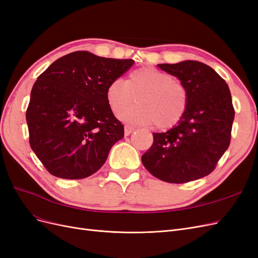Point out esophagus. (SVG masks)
I'll return each instance as SVG.
<instances>
[{"label": "esophagus", "mask_w": 258, "mask_h": 258, "mask_svg": "<svg viewBox=\"0 0 258 258\" xmlns=\"http://www.w3.org/2000/svg\"><path fill=\"white\" fill-rule=\"evenodd\" d=\"M134 130H135L134 127L129 126V124H126V126H124V136H129L130 134L134 132Z\"/></svg>", "instance_id": "esophagus-1"}]
</instances>
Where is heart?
Here are the masks:
<instances>
[{
  "label": "heart",
  "instance_id": "heart-1",
  "mask_svg": "<svg viewBox=\"0 0 258 258\" xmlns=\"http://www.w3.org/2000/svg\"><path fill=\"white\" fill-rule=\"evenodd\" d=\"M136 97L137 103L124 109L119 118L130 124H153L169 129L182 119L188 103L185 86L169 73L153 67L131 71L126 82L119 79L108 83L105 100L110 110L117 114Z\"/></svg>",
  "mask_w": 258,
  "mask_h": 258
}]
</instances>
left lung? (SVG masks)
Returning <instances> with one entry per match:
<instances>
[{"mask_svg":"<svg viewBox=\"0 0 258 258\" xmlns=\"http://www.w3.org/2000/svg\"><path fill=\"white\" fill-rule=\"evenodd\" d=\"M158 67L176 76L188 93V103L177 124L161 134L142 163L163 182L187 183L207 176L230 144L235 110L228 85L214 70L199 61L186 60Z\"/></svg>","mask_w":258,"mask_h":258,"instance_id":"obj_1","label":"left lung"}]
</instances>
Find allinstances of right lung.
<instances>
[{
  "mask_svg": "<svg viewBox=\"0 0 258 258\" xmlns=\"http://www.w3.org/2000/svg\"><path fill=\"white\" fill-rule=\"evenodd\" d=\"M134 63L80 50L57 59L37 77L26 113L29 142L50 174L81 179L104 165L123 138L105 89Z\"/></svg>",
  "mask_w": 258,
  "mask_h": 258,
  "instance_id": "1",
  "label": "right lung"
}]
</instances>
